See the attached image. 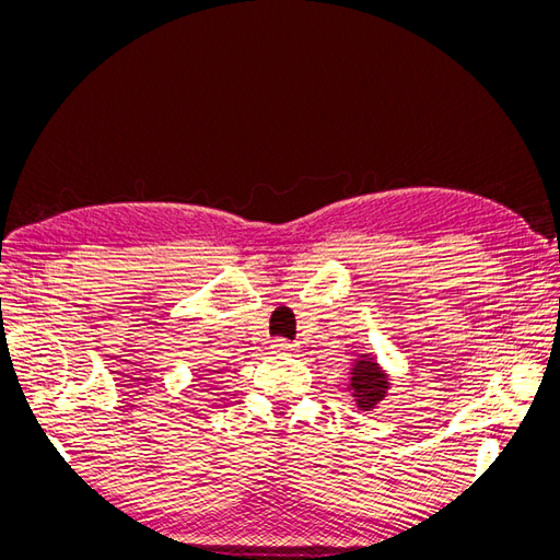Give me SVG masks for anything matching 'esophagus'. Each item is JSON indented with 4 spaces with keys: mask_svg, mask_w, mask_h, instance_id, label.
I'll return each instance as SVG.
<instances>
[{
    "mask_svg": "<svg viewBox=\"0 0 560 560\" xmlns=\"http://www.w3.org/2000/svg\"><path fill=\"white\" fill-rule=\"evenodd\" d=\"M270 350H273L276 354H296L299 352V346L296 343H290V341H273L270 343Z\"/></svg>",
    "mask_w": 560,
    "mask_h": 560,
    "instance_id": "esophagus-1",
    "label": "esophagus"
}]
</instances>
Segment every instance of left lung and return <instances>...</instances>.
<instances>
[{
	"mask_svg": "<svg viewBox=\"0 0 560 560\" xmlns=\"http://www.w3.org/2000/svg\"><path fill=\"white\" fill-rule=\"evenodd\" d=\"M346 385L360 411H374L381 401H385L393 381H389V374L374 354L360 352L358 360L350 364Z\"/></svg>",
	"mask_w": 560,
	"mask_h": 560,
	"instance_id": "obj_1",
	"label": "left lung"
}]
</instances>
